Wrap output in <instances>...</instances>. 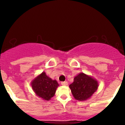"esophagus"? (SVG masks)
<instances>
[{
    "instance_id": "esophagus-1",
    "label": "esophagus",
    "mask_w": 125,
    "mask_h": 125,
    "mask_svg": "<svg viewBox=\"0 0 125 125\" xmlns=\"http://www.w3.org/2000/svg\"><path fill=\"white\" fill-rule=\"evenodd\" d=\"M61 84H62V85L66 86V85H67V84H68V83H67V82L64 81V82H62Z\"/></svg>"
}]
</instances>
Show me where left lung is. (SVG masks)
I'll return each mask as SVG.
<instances>
[{
	"mask_svg": "<svg viewBox=\"0 0 125 125\" xmlns=\"http://www.w3.org/2000/svg\"><path fill=\"white\" fill-rule=\"evenodd\" d=\"M97 87V82L83 73H81L74 77L73 82L69 85L74 97L80 101L90 98L96 91Z\"/></svg>",
	"mask_w": 125,
	"mask_h": 125,
	"instance_id": "obj_1",
	"label": "left lung"
}]
</instances>
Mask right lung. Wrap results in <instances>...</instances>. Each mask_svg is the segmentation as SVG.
<instances>
[{"label": "right lung", "instance_id": "right-lung-1", "mask_svg": "<svg viewBox=\"0 0 125 125\" xmlns=\"http://www.w3.org/2000/svg\"><path fill=\"white\" fill-rule=\"evenodd\" d=\"M59 84L56 81L52 80L42 72L31 82L33 90L43 99L49 100L54 95Z\"/></svg>", "mask_w": 125, "mask_h": 125}]
</instances>
